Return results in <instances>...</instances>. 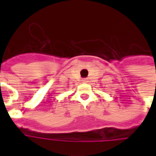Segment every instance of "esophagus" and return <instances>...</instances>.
Returning <instances> with one entry per match:
<instances>
[{
	"instance_id": "esophagus-1",
	"label": "esophagus",
	"mask_w": 156,
	"mask_h": 156,
	"mask_svg": "<svg viewBox=\"0 0 156 156\" xmlns=\"http://www.w3.org/2000/svg\"><path fill=\"white\" fill-rule=\"evenodd\" d=\"M83 83H88V79H86V78H83V80H82Z\"/></svg>"
}]
</instances>
